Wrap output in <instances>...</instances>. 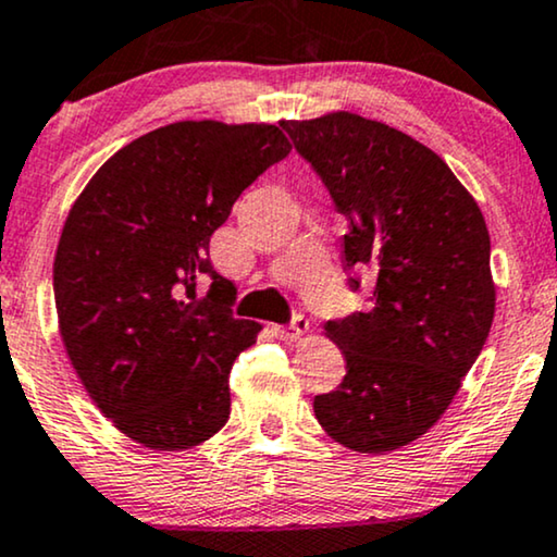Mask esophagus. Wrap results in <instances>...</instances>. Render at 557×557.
<instances>
[{"mask_svg": "<svg viewBox=\"0 0 557 557\" xmlns=\"http://www.w3.org/2000/svg\"><path fill=\"white\" fill-rule=\"evenodd\" d=\"M272 331H274V336H277L280 342H287V344L298 342L308 334V319H306V315H295L290 326H274Z\"/></svg>", "mask_w": 557, "mask_h": 557, "instance_id": "1", "label": "esophagus"}]
</instances>
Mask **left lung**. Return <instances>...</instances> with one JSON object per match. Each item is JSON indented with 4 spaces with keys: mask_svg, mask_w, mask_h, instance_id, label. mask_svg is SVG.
<instances>
[{
    "mask_svg": "<svg viewBox=\"0 0 557 557\" xmlns=\"http://www.w3.org/2000/svg\"><path fill=\"white\" fill-rule=\"evenodd\" d=\"M283 128L347 215L344 270L372 277L368 311L323 326L347 375L313 398L315 419L355 453L400 449L440 421L488 339L496 285L483 213L404 131L349 110Z\"/></svg>",
    "mask_w": 557,
    "mask_h": 557,
    "instance_id": "1",
    "label": "left lung"
}]
</instances>
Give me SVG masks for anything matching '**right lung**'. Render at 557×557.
Returning <instances> with one entry per match:
<instances>
[{"label": "right lung", "mask_w": 557, "mask_h": 557, "mask_svg": "<svg viewBox=\"0 0 557 557\" xmlns=\"http://www.w3.org/2000/svg\"><path fill=\"white\" fill-rule=\"evenodd\" d=\"M290 149L272 123H169L112 153L69 210L53 259L63 349L138 445L189 449L228 421L231 364L262 326L231 315L236 287L210 264V236Z\"/></svg>", "instance_id": "1"}]
</instances>
